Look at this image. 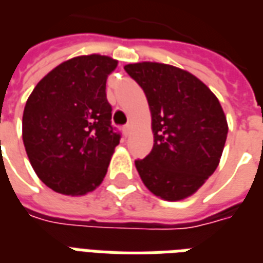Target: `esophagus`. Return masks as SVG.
Listing matches in <instances>:
<instances>
[{
  "label": "esophagus",
  "mask_w": 263,
  "mask_h": 263,
  "mask_svg": "<svg viewBox=\"0 0 263 263\" xmlns=\"http://www.w3.org/2000/svg\"><path fill=\"white\" fill-rule=\"evenodd\" d=\"M130 133H132V126H130V124H127V126H124V127H123L124 137H127V136H130Z\"/></svg>",
  "instance_id": "esophagus-1"
}]
</instances>
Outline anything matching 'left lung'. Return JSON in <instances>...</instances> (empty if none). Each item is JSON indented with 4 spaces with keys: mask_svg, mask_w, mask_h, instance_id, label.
I'll return each instance as SVG.
<instances>
[{
    "mask_svg": "<svg viewBox=\"0 0 263 263\" xmlns=\"http://www.w3.org/2000/svg\"><path fill=\"white\" fill-rule=\"evenodd\" d=\"M124 70L144 90L151 112L153 151L136 161L144 185L165 201L189 198L222 158L229 126L218 97L173 65L145 61Z\"/></svg>",
    "mask_w": 263,
    "mask_h": 263,
    "instance_id": "8db88e82",
    "label": "left lung"
}]
</instances>
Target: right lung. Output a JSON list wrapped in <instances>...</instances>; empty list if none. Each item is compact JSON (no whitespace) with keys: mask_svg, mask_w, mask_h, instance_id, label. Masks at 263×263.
<instances>
[{"mask_svg":"<svg viewBox=\"0 0 263 263\" xmlns=\"http://www.w3.org/2000/svg\"><path fill=\"white\" fill-rule=\"evenodd\" d=\"M116 66L106 55L74 57L47 73L27 98L25 149L35 175L55 193L86 195L105 177L120 139L105 92Z\"/></svg>","mask_w":263,"mask_h":263,"instance_id":"right-lung-1","label":"right lung"}]
</instances>
